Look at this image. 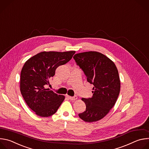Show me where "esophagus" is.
I'll return each mask as SVG.
<instances>
[{
  "label": "esophagus",
  "instance_id": "esophagus-1",
  "mask_svg": "<svg viewBox=\"0 0 149 149\" xmlns=\"http://www.w3.org/2000/svg\"><path fill=\"white\" fill-rule=\"evenodd\" d=\"M68 97L71 100H75L78 98L77 96H74V97H70V96H68Z\"/></svg>",
  "mask_w": 149,
  "mask_h": 149
}]
</instances>
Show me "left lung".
I'll return each instance as SVG.
<instances>
[{
	"label": "left lung",
	"mask_w": 149,
	"mask_h": 149,
	"mask_svg": "<svg viewBox=\"0 0 149 149\" xmlns=\"http://www.w3.org/2000/svg\"><path fill=\"white\" fill-rule=\"evenodd\" d=\"M73 58L94 87L91 98L82 100L86 111L78 114L86 122L98 121L114 105L120 91V81L114 63L101 53L89 51L75 54Z\"/></svg>",
	"instance_id": "1"
}]
</instances>
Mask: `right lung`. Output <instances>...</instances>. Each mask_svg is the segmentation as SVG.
<instances>
[{
    "label": "right lung",
    "instance_id": "add662e5",
    "mask_svg": "<svg viewBox=\"0 0 149 149\" xmlns=\"http://www.w3.org/2000/svg\"><path fill=\"white\" fill-rule=\"evenodd\" d=\"M75 51L41 52L25 63L21 71L20 90L28 107L39 116L47 117L55 114L65 99L49 88V79L56 69L69 62Z\"/></svg>",
    "mask_w": 149,
    "mask_h": 149
}]
</instances>
